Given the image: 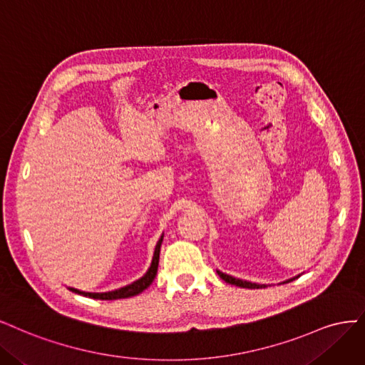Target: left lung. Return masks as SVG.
<instances>
[{
	"instance_id": "8db88e82",
	"label": "left lung",
	"mask_w": 365,
	"mask_h": 365,
	"mask_svg": "<svg viewBox=\"0 0 365 365\" xmlns=\"http://www.w3.org/2000/svg\"><path fill=\"white\" fill-rule=\"evenodd\" d=\"M218 273V276L225 280V282H227V284H230V285H235V287H240V288H249V289H255V288H265V285H257V284H252V282H247V280H241V279H235V277H232V276H229V274H225V273H221V272H217ZM289 282V280H288Z\"/></svg>"
}]
</instances>
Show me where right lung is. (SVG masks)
Instances as JSON below:
<instances>
[{
    "label": "right lung",
    "mask_w": 365,
    "mask_h": 365,
    "mask_svg": "<svg viewBox=\"0 0 365 365\" xmlns=\"http://www.w3.org/2000/svg\"><path fill=\"white\" fill-rule=\"evenodd\" d=\"M162 240H163V237H160V240L156 244L155 255H153V261H151V265L148 268V272L143 277L138 279L136 282H133V284L127 285L124 288H120V289L109 291V292H83V291H78V289H74V288H69V289H71L76 294H81V296H85V297L98 299V300H116V299H127V297L138 296V294H140L145 288H148L151 285V282L155 280V277H156Z\"/></svg>",
    "instance_id": "1"
}]
</instances>
